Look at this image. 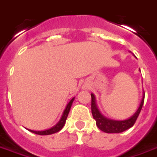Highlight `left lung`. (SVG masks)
Masks as SVG:
<instances>
[{"label": "left lung", "mask_w": 157, "mask_h": 157, "mask_svg": "<svg viewBox=\"0 0 157 157\" xmlns=\"http://www.w3.org/2000/svg\"><path fill=\"white\" fill-rule=\"evenodd\" d=\"M91 97H92V102H91L92 113L93 118L96 120V124L98 127L99 129H101L102 131L105 132V133H121V132L127 130L128 128H131L132 126L135 124L136 119L141 111L143 103H144V99H145V95H144L141 102H140V105L134 115L126 120L118 121V120L109 119V118L103 117L99 112L98 109L97 108L94 95L91 94Z\"/></svg>", "instance_id": "left-lung-1"}]
</instances>
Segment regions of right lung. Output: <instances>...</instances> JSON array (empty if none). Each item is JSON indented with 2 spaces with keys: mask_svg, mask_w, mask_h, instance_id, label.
<instances>
[{
  "mask_svg": "<svg viewBox=\"0 0 157 157\" xmlns=\"http://www.w3.org/2000/svg\"><path fill=\"white\" fill-rule=\"evenodd\" d=\"M74 99L75 98H73L69 102V103L66 106V108L64 110V113H63V114L61 116V118L59 119V121L54 126V127H52L51 128H48L47 130H44V131H34V130H31V129H29V131L33 132V133H34L36 135H52V134H55V133H57L59 132L60 129H61L63 127H64V125L65 124V120H66V118L68 117L69 112H70V109H71V107L72 105V102L74 101Z\"/></svg>",
  "mask_w": 157,
  "mask_h": 157,
  "instance_id": "right-lung-1",
  "label": "right lung"
}]
</instances>
